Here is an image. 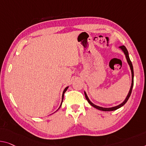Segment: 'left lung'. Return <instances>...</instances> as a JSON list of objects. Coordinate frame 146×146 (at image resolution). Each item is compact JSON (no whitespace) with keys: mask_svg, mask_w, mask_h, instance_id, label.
Wrapping results in <instances>:
<instances>
[{"mask_svg":"<svg viewBox=\"0 0 146 146\" xmlns=\"http://www.w3.org/2000/svg\"><path fill=\"white\" fill-rule=\"evenodd\" d=\"M119 48L121 49V50L124 52V54H125V57H126V59H127V61L128 62V64H129V66H130V70H131V74H132V83H131V86H130V90L129 92V94L127 96V97H126V98L125 100H124L123 102L121 104H119V105L117 106H114V107H112V108H102L100 107V106H96L94 104H93L92 102H91L90 100H89L88 96H87L86 93L85 91H84V95H85V98L86 99V100L88 101V102L89 104H90L91 106H93V107L98 109V110H101V111H114V110H116L117 109L121 108L122 106H123L125 104L127 103V102L128 101V100L130 96V94H131V92H132V88H133V85H134V70H133V66H132V64L131 62V61L130 60V58H129V52H128V50L127 49V48H126L125 46H119Z\"/></svg>","mask_w":146,"mask_h":146,"instance_id":"8db88e82","label":"left lung"}]
</instances>
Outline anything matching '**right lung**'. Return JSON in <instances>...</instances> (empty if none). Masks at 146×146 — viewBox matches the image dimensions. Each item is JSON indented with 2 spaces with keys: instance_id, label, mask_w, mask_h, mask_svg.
Returning <instances> with one entry per match:
<instances>
[{
  "instance_id": "right-lung-1",
  "label": "right lung",
  "mask_w": 146,
  "mask_h": 146,
  "mask_svg": "<svg viewBox=\"0 0 146 146\" xmlns=\"http://www.w3.org/2000/svg\"><path fill=\"white\" fill-rule=\"evenodd\" d=\"M68 87H69V86H67V87H66V88H65V89H64V92H63V94H62V103H61V105H60V108H58V110H59V109H60V107H61V106H62V102H63V100H64V93L66 92V90H67V88H68ZM58 110H57V111H58Z\"/></svg>"
}]
</instances>
